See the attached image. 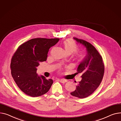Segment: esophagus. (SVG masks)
<instances>
[{
	"instance_id": "1",
	"label": "esophagus",
	"mask_w": 121,
	"mask_h": 121,
	"mask_svg": "<svg viewBox=\"0 0 121 121\" xmlns=\"http://www.w3.org/2000/svg\"><path fill=\"white\" fill-rule=\"evenodd\" d=\"M60 82L61 83H65V82H67V81L65 79H60Z\"/></svg>"
}]
</instances>
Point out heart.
I'll return each instance as SVG.
<instances>
[{
	"instance_id": "obj_1",
	"label": "heart",
	"mask_w": 121,
	"mask_h": 121,
	"mask_svg": "<svg viewBox=\"0 0 121 121\" xmlns=\"http://www.w3.org/2000/svg\"><path fill=\"white\" fill-rule=\"evenodd\" d=\"M63 46L65 53L67 54H71L73 52H76L77 50L78 46L75 41L71 39H68L63 42ZM78 58H81V55L78 54Z\"/></svg>"
}]
</instances>
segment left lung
<instances>
[{"label":"left lung","mask_w":121,"mask_h":121,"mask_svg":"<svg viewBox=\"0 0 121 121\" xmlns=\"http://www.w3.org/2000/svg\"><path fill=\"white\" fill-rule=\"evenodd\" d=\"M74 39L84 46L87 54L77 68V73L82 74V80L76 86V90L70 94L82 99L92 94L100 86L104 74V66L102 56L93 45L82 39Z\"/></svg>","instance_id":"obj_1"}]
</instances>
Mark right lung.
Segmentation results:
<instances>
[{
  "mask_svg": "<svg viewBox=\"0 0 121 121\" xmlns=\"http://www.w3.org/2000/svg\"><path fill=\"white\" fill-rule=\"evenodd\" d=\"M60 39L35 38L20 45L12 56L11 74L19 89L26 95L35 97L49 91L53 83L43 76H38L37 67L46 61L49 49Z\"/></svg>",
  "mask_w": 121,
  "mask_h": 121,
  "instance_id": "1",
  "label": "right lung"
}]
</instances>
